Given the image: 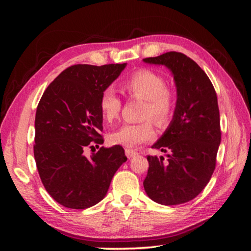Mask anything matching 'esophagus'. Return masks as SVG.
<instances>
[{
  "label": "esophagus",
  "mask_w": 251,
  "mask_h": 251,
  "mask_svg": "<svg viewBox=\"0 0 251 251\" xmlns=\"http://www.w3.org/2000/svg\"><path fill=\"white\" fill-rule=\"evenodd\" d=\"M126 157H128V159H130V157L137 155V152H136V151L131 150V149H126Z\"/></svg>",
  "instance_id": "esophagus-1"
}]
</instances>
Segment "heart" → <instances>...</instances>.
I'll list each match as a JSON object with an SVG mask.
<instances>
[{
    "mask_svg": "<svg viewBox=\"0 0 251 251\" xmlns=\"http://www.w3.org/2000/svg\"><path fill=\"white\" fill-rule=\"evenodd\" d=\"M122 91L128 98L140 99L145 105L142 109V119H152L159 128H166L173 121L177 107V96L173 89L167 87L162 75L149 68H139L129 75L121 84ZM99 112L106 123L119 119L122 101L112 89H105L99 96ZM151 120L139 123L125 125L109 136L114 145L135 149L154 138V126Z\"/></svg>",
    "mask_w": 251,
    "mask_h": 251,
    "instance_id": "heart-1",
    "label": "heart"
}]
</instances>
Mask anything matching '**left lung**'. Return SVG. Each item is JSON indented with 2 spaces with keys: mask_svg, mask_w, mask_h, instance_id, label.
I'll use <instances>...</instances> for the list:
<instances>
[{
  "mask_svg": "<svg viewBox=\"0 0 251 251\" xmlns=\"http://www.w3.org/2000/svg\"><path fill=\"white\" fill-rule=\"evenodd\" d=\"M144 61L166 65L177 85L176 113L152 146L168 157L147 155L144 188L157 203L181 204L201 193L216 168L222 138L217 95L204 71L186 54L170 51Z\"/></svg>",
  "mask_w": 251,
  "mask_h": 251,
  "instance_id": "8db88e82",
  "label": "left lung"
}]
</instances>
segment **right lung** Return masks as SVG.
Listing matches in <instances>:
<instances>
[{
    "label": "right lung",
    "mask_w": 251,
    "mask_h": 251,
    "mask_svg": "<svg viewBox=\"0 0 251 251\" xmlns=\"http://www.w3.org/2000/svg\"><path fill=\"white\" fill-rule=\"evenodd\" d=\"M125 67L73 65L51 82L40 99L34 157L43 186L64 207L87 209L98 203L126 161L120 145L100 147L89 159L83 154L87 147L104 143L99 96Z\"/></svg>",
    "instance_id": "1"
}]
</instances>
